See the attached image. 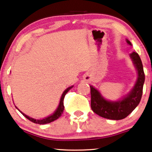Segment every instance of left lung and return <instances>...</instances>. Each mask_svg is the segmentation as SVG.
Listing matches in <instances>:
<instances>
[{"label":"left lung","instance_id":"left-lung-1","mask_svg":"<svg viewBox=\"0 0 152 152\" xmlns=\"http://www.w3.org/2000/svg\"><path fill=\"white\" fill-rule=\"evenodd\" d=\"M126 40L128 45H132L128 39ZM129 56L137 70L138 77L132 90L125 98L118 101H108L100 95L97 89L90 86L91 109L102 118L110 120H122L128 116L140 103L145 79L143 65L137 53L133 52Z\"/></svg>","mask_w":152,"mask_h":152}]
</instances>
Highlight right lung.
Returning <instances> with one entry per match:
<instances>
[{
	"label": "right lung",
	"instance_id": "right-lung-1",
	"mask_svg": "<svg viewBox=\"0 0 152 152\" xmlns=\"http://www.w3.org/2000/svg\"><path fill=\"white\" fill-rule=\"evenodd\" d=\"M73 88V86L69 87L68 88H66L64 91V93L62 94V96L61 97V99H60L59 105H58L57 109L56 110L55 112L53 113L52 115H51L50 116L47 117V118H44V119H42V120H36V119L30 118L29 116H27V115H25L24 113H22L20 110H19L20 112L22 114H23V115L25 117V118H26L27 119H28L29 120H30L31 122H34V123L39 124V125H45V124H47V123H49V122H52L61 116V114L63 113L64 110V98L65 95L67 94V92H68V91L70 90L71 88ZM16 108H17V107H16Z\"/></svg>",
	"mask_w": 152,
	"mask_h": 152
}]
</instances>
